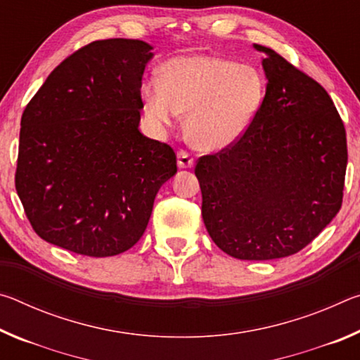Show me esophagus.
Masks as SVG:
<instances>
[{
	"label": "esophagus",
	"mask_w": 360,
	"mask_h": 360,
	"mask_svg": "<svg viewBox=\"0 0 360 360\" xmlns=\"http://www.w3.org/2000/svg\"><path fill=\"white\" fill-rule=\"evenodd\" d=\"M178 167L182 169L193 167V158L191 154H188V152H186V150L178 152Z\"/></svg>",
	"instance_id": "esophagus-1"
}]
</instances>
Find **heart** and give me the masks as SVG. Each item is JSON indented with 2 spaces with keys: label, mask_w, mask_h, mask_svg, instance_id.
Here are the masks:
<instances>
[{
  "label": "heart",
  "mask_w": 360,
  "mask_h": 360,
  "mask_svg": "<svg viewBox=\"0 0 360 360\" xmlns=\"http://www.w3.org/2000/svg\"><path fill=\"white\" fill-rule=\"evenodd\" d=\"M265 94L259 68L211 56L168 60L158 82L141 87L146 114L167 127L186 114L187 141L203 152L224 150L238 141L260 111Z\"/></svg>",
  "instance_id": "b5f03b06"
}]
</instances>
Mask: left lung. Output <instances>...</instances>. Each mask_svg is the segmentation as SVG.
<instances>
[{"instance_id":"obj_1","label":"left lung","mask_w":360,"mask_h":360,"mask_svg":"<svg viewBox=\"0 0 360 360\" xmlns=\"http://www.w3.org/2000/svg\"><path fill=\"white\" fill-rule=\"evenodd\" d=\"M264 105L233 146L195 167L212 241L241 260L288 257L309 245L343 202L348 148L326 89L273 49Z\"/></svg>"}]
</instances>
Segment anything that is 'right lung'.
Here are the masks:
<instances>
[{"label":"right lung","mask_w":360,"mask_h":360,"mask_svg":"<svg viewBox=\"0 0 360 360\" xmlns=\"http://www.w3.org/2000/svg\"><path fill=\"white\" fill-rule=\"evenodd\" d=\"M139 39L94 41L53 70L22 114L15 191L33 230L89 257L135 246L155 195L178 172L168 144L144 136Z\"/></svg>","instance_id":"right-lung-1"}]
</instances>
